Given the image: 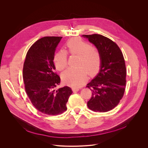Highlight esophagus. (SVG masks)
Wrapping results in <instances>:
<instances>
[{
	"mask_svg": "<svg viewBox=\"0 0 148 148\" xmlns=\"http://www.w3.org/2000/svg\"><path fill=\"white\" fill-rule=\"evenodd\" d=\"M79 89L78 88H77V87H73L72 88V90H73V92H77V91H79Z\"/></svg>",
	"mask_w": 148,
	"mask_h": 148,
	"instance_id": "1",
	"label": "esophagus"
}]
</instances>
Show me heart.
I'll return each instance as SVG.
<instances>
[{"mask_svg": "<svg viewBox=\"0 0 148 148\" xmlns=\"http://www.w3.org/2000/svg\"><path fill=\"white\" fill-rule=\"evenodd\" d=\"M68 52L71 55L78 56L77 69H69L62 75L63 80L69 86H80L88 75L96 74L101 64V56L99 50L88 42L79 38L69 40L66 44ZM54 63L59 71L64 70L68 64L67 53L59 51L54 57Z\"/></svg>", "mask_w": 148, "mask_h": 148, "instance_id": "heart-1", "label": "heart"}]
</instances>
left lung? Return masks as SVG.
Masks as SVG:
<instances>
[{
    "instance_id": "left-lung-1",
    "label": "left lung",
    "mask_w": 148,
    "mask_h": 148,
    "mask_svg": "<svg viewBox=\"0 0 148 148\" xmlns=\"http://www.w3.org/2000/svg\"><path fill=\"white\" fill-rule=\"evenodd\" d=\"M99 50L101 69L86 87L92 91L88 108L105 112L114 109L122 98L126 86V70L123 54L114 41L98 34L82 35Z\"/></svg>"
}]
</instances>
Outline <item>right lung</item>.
I'll return each instance as SVG.
<instances>
[{
    "label": "right lung",
    "instance_id": "right-lung-1",
    "mask_svg": "<svg viewBox=\"0 0 148 148\" xmlns=\"http://www.w3.org/2000/svg\"><path fill=\"white\" fill-rule=\"evenodd\" d=\"M62 37L40 38L28 50L23 64L25 90L33 106L49 115L61 114L67 110L66 103L73 93L67 86L56 90L60 78L55 72L56 48Z\"/></svg>",
    "mask_w": 148,
    "mask_h": 148
}]
</instances>
